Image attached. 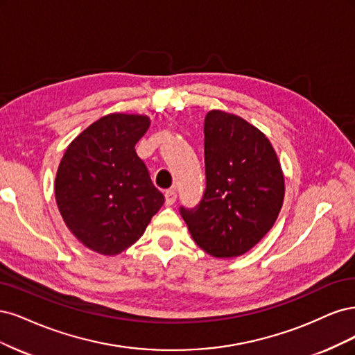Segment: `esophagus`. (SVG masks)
Wrapping results in <instances>:
<instances>
[{
  "label": "esophagus",
  "mask_w": 355,
  "mask_h": 355,
  "mask_svg": "<svg viewBox=\"0 0 355 355\" xmlns=\"http://www.w3.org/2000/svg\"><path fill=\"white\" fill-rule=\"evenodd\" d=\"M175 200H177V191L174 189L166 190L165 191V203L168 205V207H171V205H174Z\"/></svg>",
  "instance_id": "obj_1"
}]
</instances>
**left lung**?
Masks as SVG:
<instances>
[{"mask_svg": "<svg viewBox=\"0 0 355 355\" xmlns=\"http://www.w3.org/2000/svg\"><path fill=\"white\" fill-rule=\"evenodd\" d=\"M205 189L194 209H180L189 232L216 258L246 254L276 223L284 177L270 140L233 113L205 116Z\"/></svg>", "mask_w": 355, "mask_h": 355, "instance_id": "obj_1", "label": "left lung"}]
</instances>
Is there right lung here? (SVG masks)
I'll list each match as a JSON object with an SVG mask.
<instances>
[{
  "label": "right lung",
  "instance_id": "obj_1",
  "mask_svg": "<svg viewBox=\"0 0 355 355\" xmlns=\"http://www.w3.org/2000/svg\"><path fill=\"white\" fill-rule=\"evenodd\" d=\"M150 118L110 113L67 146L54 194L64 224L88 249L113 257L134 245L165 202L135 153Z\"/></svg>",
  "mask_w": 355,
  "mask_h": 355
}]
</instances>
